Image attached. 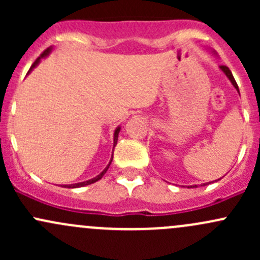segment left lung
Returning <instances> with one entry per match:
<instances>
[{
    "label": "left lung",
    "instance_id": "obj_1",
    "mask_svg": "<svg viewBox=\"0 0 260 260\" xmlns=\"http://www.w3.org/2000/svg\"><path fill=\"white\" fill-rule=\"evenodd\" d=\"M220 69L222 70V72L225 73V75H226L228 78H229V80L232 81V84L233 85L235 86V88H237V90L239 91V88H238V84H237V81H235V79H234V77H233V74H232V72H230V69L228 67H225V65H221V67H220ZM196 186V185H195ZM191 187H192V186H191Z\"/></svg>",
    "mask_w": 260,
    "mask_h": 260
}]
</instances>
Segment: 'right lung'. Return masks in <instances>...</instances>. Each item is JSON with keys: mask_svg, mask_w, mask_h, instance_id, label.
<instances>
[{"mask_svg": "<svg viewBox=\"0 0 260 260\" xmlns=\"http://www.w3.org/2000/svg\"><path fill=\"white\" fill-rule=\"evenodd\" d=\"M49 52H50V48L46 49L45 51H44L43 54H41L40 56H39L38 59L35 60V62H34L32 65H31V68H30V70H28V73H30L31 70H32L34 68H35L36 65H38L39 62H40V59H41V57L46 56V55H48ZM119 131H120V128H119V127H118L117 129L114 131V147H115V145H117V141H118V133H119ZM112 159H113V157H112ZM112 159H111V162H112ZM111 162H109V165H111ZM109 165H108V166H107V169H104V170H103V172H102V174H99L98 176H96V177H94V179H91V180H88V181H84V182H79V183H73V185H65V187H68V188H75V187H81V186H86V185H90V183H94V182H96V181H98V180H101L102 177L104 176V174H106V172H107V170H108Z\"/></svg>", "mask_w": 260, "mask_h": 260, "instance_id": "right-lung-1", "label": "right lung"}]
</instances>
